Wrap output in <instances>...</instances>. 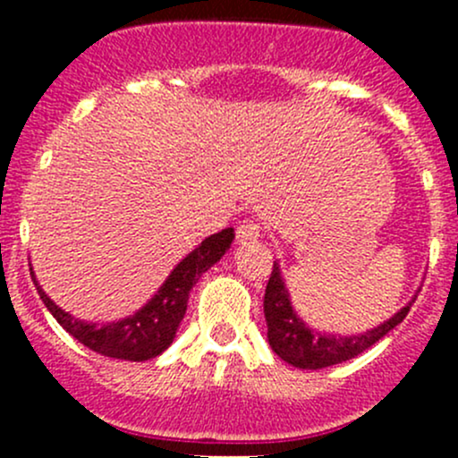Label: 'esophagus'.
I'll use <instances>...</instances> for the list:
<instances>
[{
	"label": "esophagus",
	"mask_w": 458,
	"mask_h": 458,
	"mask_svg": "<svg viewBox=\"0 0 458 458\" xmlns=\"http://www.w3.org/2000/svg\"><path fill=\"white\" fill-rule=\"evenodd\" d=\"M259 237H261V228H259V224H255V221H242V224L237 225V242L239 243L257 242Z\"/></svg>",
	"instance_id": "esophagus-1"
}]
</instances>
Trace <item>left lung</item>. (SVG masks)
I'll return each mask as SVG.
<instances>
[{
	"mask_svg": "<svg viewBox=\"0 0 458 458\" xmlns=\"http://www.w3.org/2000/svg\"><path fill=\"white\" fill-rule=\"evenodd\" d=\"M414 299H417V294H414ZM414 299L408 306L401 308L394 317H390L372 330H366L363 335H321L297 317L293 303H290V293L284 284V276H281L279 263L275 261L266 285V297H263L267 341H270V348L275 350L276 357H281L290 366L301 368V370H321V368L336 366V363L354 359L357 354L372 348L378 339H383L387 332L394 330L403 321L412 308Z\"/></svg>",
	"mask_w": 458,
	"mask_h": 458,
	"instance_id": "obj_1",
	"label": "left lung"
}]
</instances>
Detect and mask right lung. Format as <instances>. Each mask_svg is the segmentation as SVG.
Here are the masks:
<instances>
[{
	"label": "right lung",
	"instance_id": "1",
	"mask_svg": "<svg viewBox=\"0 0 458 458\" xmlns=\"http://www.w3.org/2000/svg\"><path fill=\"white\" fill-rule=\"evenodd\" d=\"M234 239V230L225 228L221 233L210 234L203 239L201 246L195 248L186 259L177 263L165 284L157 290L155 297L137 310L135 315L122 318L114 323H86L71 317L62 308L50 301L48 294L39 288L35 279V272L30 267V276L37 285L41 301L48 308L50 315L57 318L59 326L75 336L80 344L90 348L92 352L104 354L110 359H126V361H148L155 359L173 344L177 327L182 323L188 308L192 285L199 281V276L208 267L215 266Z\"/></svg>",
	"mask_w": 458,
	"mask_h": 458
}]
</instances>
